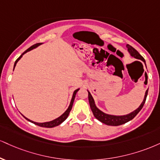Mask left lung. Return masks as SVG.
Here are the masks:
<instances>
[{
  "mask_svg": "<svg viewBox=\"0 0 160 160\" xmlns=\"http://www.w3.org/2000/svg\"><path fill=\"white\" fill-rule=\"evenodd\" d=\"M127 48H128L129 53H130V55H131L132 57H135L136 59H140V60L143 61L144 62H145V59H144L143 57L139 54V53H138L135 48H132V46H130V45H127ZM88 92V102H89L90 107H91V109L92 112H93L94 116H95L98 120H99L100 122L107 125H109V126H118V125L124 124L125 123L128 122L129 121L132 120V119L134 118V117H135L136 115L139 112V111L142 109V107H143V106L145 103L146 98H147V95H148V89L145 92V98H144L143 101H142L141 105L139 106V107H138L137 109H136V110H134L132 112L125 115H112L106 114V113L103 112L100 110L99 109L97 108V107H96L95 104V101H94L93 98H92V96L91 95V94H90V92Z\"/></svg>",
  "mask_w": 160,
  "mask_h": 160,
  "instance_id": "obj_1",
  "label": "left lung"
}]
</instances>
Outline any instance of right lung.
I'll return each mask as SVG.
<instances>
[{
    "mask_svg": "<svg viewBox=\"0 0 160 160\" xmlns=\"http://www.w3.org/2000/svg\"><path fill=\"white\" fill-rule=\"evenodd\" d=\"M42 45V43H36V44H35V45H32L31 47H30V48H28V50H26V51H25L24 52V53H23L21 55L20 57H19L18 58L16 59V61L15 62V64H14V68H15V65H16V63L18 62V61L19 60V59H20L21 58H22V56L24 55V53H26L27 52H28V51H31L32 49H33V48H36V47H38V45ZM13 70H14V69H13ZM78 90H79V88H78V89H76V90H75V91L74 92V93H73V96H72V101H71L70 105H69L68 108L67 109V110L65 111V112L63 113V114L61 115V116H59V118H57L54 119V120L51 121V122H45V123H37V122H32V121L30 120V119L27 118L26 117H24H24L25 118L27 119V120L29 121V122H30L33 123V124H36V125H38V126H39V127H43V128H54V127H56V126H58V125L60 124L61 123H62V122H64V121L65 120V119H66L67 118H68V116L69 113H70L71 110H72V106H73V103H74V98H75V95H76L77 92H78Z\"/></svg>",
    "mask_w": 160,
    "mask_h": 160,
    "instance_id": "add662e5",
    "label": "right lung"
}]
</instances>
